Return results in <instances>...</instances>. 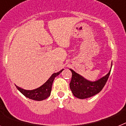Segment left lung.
I'll return each mask as SVG.
<instances>
[{"instance_id":"1","label":"left lung","mask_w":126,"mask_h":126,"mask_svg":"<svg viewBox=\"0 0 126 126\" xmlns=\"http://www.w3.org/2000/svg\"><path fill=\"white\" fill-rule=\"evenodd\" d=\"M112 66V62L109 73L101 78L94 81L86 79L73 69H69L72 72V78L69 86L74 96L79 99H85L92 97L100 92L107 81Z\"/></svg>"}]
</instances>
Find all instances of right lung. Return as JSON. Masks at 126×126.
<instances>
[{"label": "right lung", "mask_w": 126, "mask_h": 126, "mask_svg": "<svg viewBox=\"0 0 126 126\" xmlns=\"http://www.w3.org/2000/svg\"><path fill=\"white\" fill-rule=\"evenodd\" d=\"M64 69H62L61 71H59L57 73H53L50 76L48 79L43 84H42L41 86L37 88L36 89L32 90H27L19 87L17 85H16V87L17 88V90L19 91L23 95L26 97L30 99H32L33 100L36 101H42L47 98L48 96H50L52 91V84H53V80L55 79V78H56L58 75H59L62 71Z\"/></svg>", "instance_id": "1"}]
</instances>
